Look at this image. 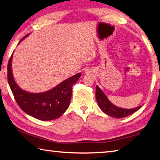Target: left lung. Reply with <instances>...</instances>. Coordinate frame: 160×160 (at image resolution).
<instances>
[{
	"label": "left lung",
	"instance_id": "1",
	"mask_svg": "<svg viewBox=\"0 0 160 160\" xmlns=\"http://www.w3.org/2000/svg\"><path fill=\"white\" fill-rule=\"evenodd\" d=\"M95 95L97 102L98 103L100 109L104 113L110 116L111 117L116 118L126 117V116L132 114V113L137 112L138 110L142 107V106H139L135 108H132V109H123V108L116 107L108 99L104 92L98 86H96Z\"/></svg>",
	"mask_w": 160,
	"mask_h": 160
}]
</instances>
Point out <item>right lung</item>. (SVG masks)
Here are the masks:
<instances>
[{
	"label": "right lung",
	"instance_id": "add662e5",
	"mask_svg": "<svg viewBox=\"0 0 160 160\" xmlns=\"http://www.w3.org/2000/svg\"><path fill=\"white\" fill-rule=\"evenodd\" d=\"M12 55L13 53L8 64V81L19 107L28 115L39 120L51 121L60 117L69 107L72 87L81 76V72L65 80L50 90L31 93L22 90L15 82L12 71Z\"/></svg>",
	"mask_w": 160,
	"mask_h": 160
}]
</instances>
